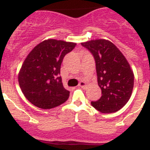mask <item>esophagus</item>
Returning a JSON list of instances; mask_svg holds the SVG:
<instances>
[{
  "instance_id": "esophagus-1",
  "label": "esophagus",
  "mask_w": 150,
  "mask_h": 150,
  "mask_svg": "<svg viewBox=\"0 0 150 150\" xmlns=\"http://www.w3.org/2000/svg\"><path fill=\"white\" fill-rule=\"evenodd\" d=\"M78 86L81 87V88H85L87 85H86V83L84 81H81L80 83H78Z\"/></svg>"
}]
</instances>
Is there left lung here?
<instances>
[{"label":"left lung","mask_w":150,"mask_h":150,"mask_svg":"<svg viewBox=\"0 0 150 150\" xmlns=\"http://www.w3.org/2000/svg\"><path fill=\"white\" fill-rule=\"evenodd\" d=\"M81 45L93 56L98 84L102 90L101 98L91 102L92 106L102 113L120 110L129 100L134 87V74L129 63L108 40H90Z\"/></svg>","instance_id":"obj_1"}]
</instances>
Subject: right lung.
I'll return each mask as SVG.
<instances>
[{"instance_id":"right-lung-1","label":"right lung","mask_w":150,"mask_h":150,"mask_svg":"<svg viewBox=\"0 0 150 150\" xmlns=\"http://www.w3.org/2000/svg\"><path fill=\"white\" fill-rule=\"evenodd\" d=\"M76 43L47 40L36 45L25 60L18 74L20 88L26 98L36 107L51 109L66 102L69 91L60 76L66 54Z\"/></svg>"}]
</instances>
